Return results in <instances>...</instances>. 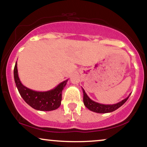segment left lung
Wrapping results in <instances>:
<instances>
[{"instance_id":"obj_1","label":"left lung","mask_w":147,"mask_h":147,"mask_svg":"<svg viewBox=\"0 0 147 147\" xmlns=\"http://www.w3.org/2000/svg\"><path fill=\"white\" fill-rule=\"evenodd\" d=\"M83 93H84V97H83V101L84 105L89 110L92 111L95 113H110V112L115 111L116 109H117L118 108H119L120 107L122 106L123 104L126 102V100L128 99L129 96H130L131 94H129V96L125 98V99L121 100L119 102L116 104L113 105H104V104H100L98 102H96L92 100V99L89 98V96H88L86 93L85 92V90L82 88Z\"/></svg>"}]
</instances>
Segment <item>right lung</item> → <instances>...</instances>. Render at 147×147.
Segmentation results:
<instances>
[{
  "mask_svg": "<svg viewBox=\"0 0 147 147\" xmlns=\"http://www.w3.org/2000/svg\"><path fill=\"white\" fill-rule=\"evenodd\" d=\"M14 80L19 92L25 102L34 109L44 111H53L59 107L62 99V91L68 81L66 80L55 88L45 92L31 90L21 82L18 76L17 62L14 67Z\"/></svg>",
  "mask_w": 147,
  "mask_h": 147,
  "instance_id": "right-lung-1",
  "label": "right lung"
}]
</instances>
